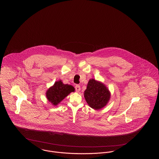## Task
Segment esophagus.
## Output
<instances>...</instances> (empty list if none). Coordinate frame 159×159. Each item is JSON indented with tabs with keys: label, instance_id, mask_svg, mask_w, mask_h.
Instances as JSON below:
<instances>
[{
	"label": "esophagus",
	"instance_id": "obj_1",
	"mask_svg": "<svg viewBox=\"0 0 159 159\" xmlns=\"http://www.w3.org/2000/svg\"><path fill=\"white\" fill-rule=\"evenodd\" d=\"M75 89H76V91L77 92H79V91H80V86L79 85H76L75 86Z\"/></svg>",
	"mask_w": 159,
	"mask_h": 159
}]
</instances>
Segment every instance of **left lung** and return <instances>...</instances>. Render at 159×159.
<instances>
[{
    "label": "left lung",
    "instance_id": "obj_1",
    "mask_svg": "<svg viewBox=\"0 0 159 159\" xmlns=\"http://www.w3.org/2000/svg\"><path fill=\"white\" fill-rule=\"evenodd\" d=\"M110 97L111 93L106 84L94 79L89 80L84 92V97L88 106L96 110L107 106Z\"/></svg>",
    "mask_w": 159,
    "mask_h": 159
}]
</instances>
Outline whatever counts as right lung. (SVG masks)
I'll return each mask as SVG.
<instances>
[{"instance_id": "add662e5", "label": "right lung", "mask_w": 159, "mask_h": 159, "mask_svg": "<svg viewBox=\"0 0 159 159\" xmlns=\"http://www.w3.org/2000/svg\"><path fill=\"white\" fill-rule=\"evenodd\" d=\"M75 91L72 85L64 84L62 80L55 82L53 86H51L46 92V98L53 106H57L67 97L68 95Z\"/></svg>"}]
</instances>
